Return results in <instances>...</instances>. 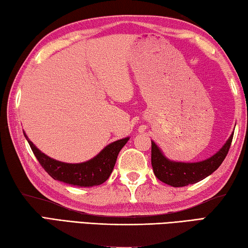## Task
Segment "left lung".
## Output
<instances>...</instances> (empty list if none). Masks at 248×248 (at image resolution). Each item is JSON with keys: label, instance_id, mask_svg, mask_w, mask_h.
<instances>
[{"label": "left lung", "instance_id": "8db88e82", "mask_svg": "<svg viewBox=\"0 0 248 248\" xmlns=\"http://www.w3.org/2000/svg\"><path fill=\"white\" fill-rule=\"evenodd\" d=\"M233 135L234 133L230 136L222 148L211 158L195 163L170 161L162 155L157 145L151 141V166L155 175L163 183L174 187L197 183L210 175L221 166L231 147Z\"/></svg>", "mask_w": 248, "mask_h": 248}]
</instances>
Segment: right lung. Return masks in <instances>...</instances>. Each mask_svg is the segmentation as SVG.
<instances>
[{"instance_id":"obj_1","label":"right lung","mask_w":248,"mask_h":248,"mask_svg":"<svg viewBox=\"0 0 248 248\" xmlns=\"http://www.w3.org/2000/svg\"><path fill=\"white\" fill-rule=\"evenodd\" d=\"M25 137L28 140L30 148H31L33 155H36L40 166L45 169L52 179L64 182L69 185L78 186V187H91V186L104 183L111 175L120 150L128 140V138L116 140L107 146L97 157L89 161L71 164L56 161V160L47 157L37 149V147L28 140L27 136L25 135Z\"/></svg>"}]
</instances>
